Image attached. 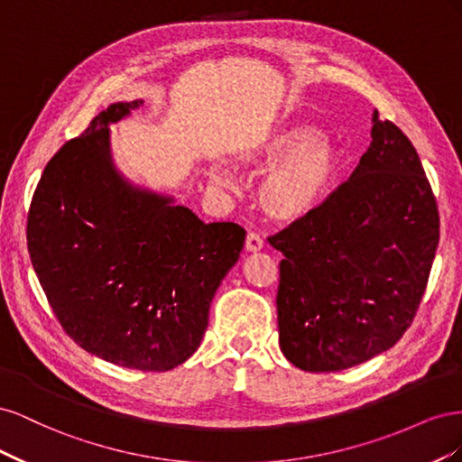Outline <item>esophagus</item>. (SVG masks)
Segmentation results:
<instances>
[{
  "mask_svg": "<svg viewBox=\"0 0 462 462\" xmlns=\"http://www.w3.org/2000/svg\"><path fill=\"white\" fill-rule=\"evenodd\" d=\"M245 246H246V250H250V253H256V250H262V248H263V239L260 236V233L250 231V233L246 235Z\"/></svg>",
  "mask_w": 462,
  "mask_h": 462,
  "instance_id": "1",
  "label": "esophagus"
}]
</instances>
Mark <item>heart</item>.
Listing matches in <instances>:
<instances>
[{"mask_svg": "<svg viewBox=\"0 0 462 462\" xmlns=\"http://www.w3.org/2000/svg\"><path fill=\"white\" fill-rule=\"evenodd\" d=\"M246 160L262 167L277 165L262 183L258 200L265 214L282 221L312 214L337 171V150L306 125L273 133ZM212 180L219 189H235V175L226 163L212 167Z\"/></svg>", "mask_w": 462, "mask_h": 462, "instance_id": "heart-1", "label": "heart"}]
</instances>
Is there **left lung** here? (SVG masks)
<instances>
[{
	"label": "left lung",
	"instance_id": "1",
	"mask_svg": "<svg viewBox=\"0 0 462 462\" xmlns=\"http://www.w3.org/2000/svg\"><path fill=\"white\" fill-rule=\"evenodd\" d=\"M353 175L312 214L268 236L279 263V345L304 372H339L393 346L420 306L439 212L420 158L374 114Z\"/></svg>",
	"mask_w": 462,
	"mask_h": 462
}]
</instances>
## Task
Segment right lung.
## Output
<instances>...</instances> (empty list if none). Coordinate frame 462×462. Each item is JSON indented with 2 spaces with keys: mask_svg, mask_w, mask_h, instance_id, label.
<instances>
[{
  "mask_svg": "<svg viewBox=\"0 0 462 462\" xmlns=\"http://www.w3.org/2000/svg\"><path fill=\"white\" fill-rule=\"evenodd\" d=\"M141 104H111L53 153L29 208L26 245L69 337L111 365L165 372L199 348L246 231L204 223L114 170L107 125Z\"/></svg>",
  "mask_w": 462,
  "mask_h": 462,
  "instance_id": "1",
  "label": "right lung"
}]
</instances>
